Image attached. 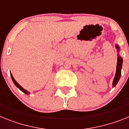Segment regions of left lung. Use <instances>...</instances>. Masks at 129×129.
<instances>
[{
	"label": "left lung",
	"instance_id": "left-lung-1",
	"mask_svg": "<svg viewBox=\"0 0 129 129\" xmlns=\"http://www.w3.org/2000/svg\"><path fill=\"white\" fill-rule=\"evenodd\" d=\"M116 48L118 49V51H119V46L116 45ZM122 63H123V59L120 56L118 55V62H117V67H116V73L115 78L113 81V86H115L116 84L118 83L119 78L121 77V69L122 68Z\"/></svg>",
	"mask_w": 129,
	"mask_h": 129
}]
</instances>
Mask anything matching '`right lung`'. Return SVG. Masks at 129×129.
I'll return each instance as SVG.
<instances>
[{
	"mask_svg": "<svg viewBox=\"0 0 129 129\" xmlns=\"http://www.w3.org/2000/svg\"><path fill=\"white\" fill-rule=\"evenodd\" d=\"M11 79H12V80H13V83H14V84H15V86H17V87L19 88V89L20 90L22 91V92H24L25 94H28V91L26 90H25L24 88H22V86H20V85H19V83H17V82L15 80V79L13 78V76H12V75H11Z\"/></svg>",
	"mask_w": 129,
	"mask_h": 129,
	"instance_id": "1",
	"label": "right lung"
}]
</instances>
